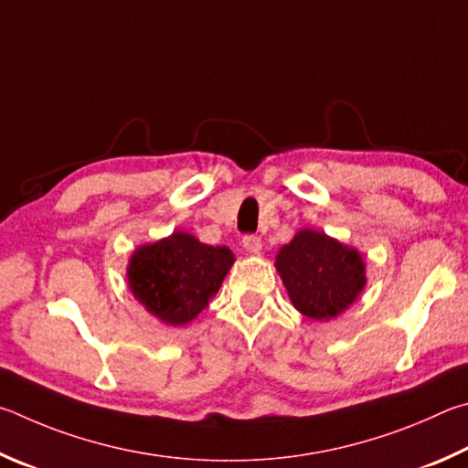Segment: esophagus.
I'll return each mask as SVG.
<instances>
[{
	"instance_id": "obj_1",
	"label": "esophagus",
	"mask_w": 468,
	"mask_h": 468,
	"mask_svg": "<svg viewBox=\"0 0 468 468\" xmlns=\"http://www.w3.org/2000/svg\"><path fill=\"white\" fill-rule=\"evenodd\" d=\"M242 247H244V250L249 252V255H259L261 247H263V244H261L259 236L249 234V236H244V239H242Z\"/></svg>"
}]
</instances>
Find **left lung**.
<instances>
[{
    "label": "left lung",
    "instance_id": "left-lung-1",
    "mask_svg": "<svg viewBox=\"0 0 468 468\" xmlns=\"http://www.w3.org/2000/svg\"><path fill=\"white\" fill-rule=\"evenodd\" d=\"M275 267L292 304L314 321H329L354 304L366 285V265L356 249L324 232L300 229L280 249Z\"/></svg>",
    "mask_w": 468,
    "mask_h": 468
}]
</instances>
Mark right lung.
<instances>
[{
	"instance_id": "obj_1",
	"label": "right lung",
	"mask_w": 468,
	"mask_h": 468,
	"mask_svg": "<svg viewBox=\"0 0 468 468\" xmlns=\"http://www.w3.org/2000/svg\"><path fill=\"white\" fill-rule=\"evenodd\" d=\"M234 263L228 247H209L188 232L144 244L129 259L127 282L135 300L162 323L180 326L207 308Z\"/></svg>"
}]
</instances>
